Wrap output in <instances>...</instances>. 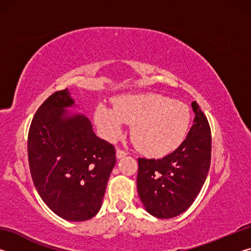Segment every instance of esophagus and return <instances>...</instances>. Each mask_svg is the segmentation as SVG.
Instances as JSON below:
<instances>
[{
	"label": "esophagus",
	"instance_id": "esophagus-1",
	"mask_svg": "<svg viewBox=\"0 0 251 251\" xmlns=\"http://www.w3.org/2000/svg\"><path fill=\"white\" fill-rule=\"evenodd\" d=\"M127 155V152L126 151H122V150H120V148H118V150L116 151V157L118 159H121V158H123V157H125Z\"/></svg>",
	"mask_w": 251,
	"mask_h": 251
}]
</instances>
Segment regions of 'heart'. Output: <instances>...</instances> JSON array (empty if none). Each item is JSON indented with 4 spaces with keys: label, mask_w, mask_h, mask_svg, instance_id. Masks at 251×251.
<instances>
[{
    "label": "heart",
    "mask_w": 251,
    "mask_h": 251,
    "mask_svg": "<svg viewBox=\"0 0 251 251\" xmlns=\"http://www.w3.org/2000/svg\"><path fill=\"white\" fill-rule=\"evenodd\" d=\"M192 114L188 105L152 94H126L114 100V107L104 103L95 108L94 121L106 139H115L125 124H131V139L139 151L163 156L184 142Z\"/></svg>",
    "instance_id": "obj_1"
}]
</instances>
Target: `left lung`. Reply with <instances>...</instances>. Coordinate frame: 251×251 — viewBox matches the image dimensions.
<instances>
[{"instance_id":"obj_1","label":"left lung","mask_w":251,"mask_h":251,"mask_svg":"<svg viewBox=\"0 0 251 251\" xmlns=\"http://www.w3.org/2000/svg\"><path fill=\"white\" fill-rule=\"evenodd\" d=\"M192 107L194 124L176 151L160 159L138 158L139 198L157 218H173L188 209L209 172L210 126L196 101Z\"/></svg>"}]
</instances>
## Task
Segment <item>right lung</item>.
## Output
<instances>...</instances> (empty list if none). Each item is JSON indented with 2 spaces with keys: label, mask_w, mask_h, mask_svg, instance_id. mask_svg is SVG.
<instances>
[{
  "label": "right lung",
  "mask_w": 251,
  "mask_h": 251,
  "mask_svg": "<svg viewBox=\"0 0 251 251\" xmlns=\"http://www.w3.org/2000/svg\"><path fill=\"white\" fill-rule=\"evenodd\" d=\"M74 104L66 88L40 106L29 126L27 154L34 186L50 209L65 220L85 222L100 209L116 156L86 116L69 113Z\"/></svg>",
  "instance_id": "add662e5"
}]
</instances>
